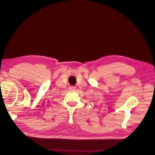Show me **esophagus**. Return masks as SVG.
Here are the masks:
<instances>
[{"label":"esophagus","instance_id":"obj_1","mask_svg":"<svg viewBox=\"0 0 155 155\" xmlns=\"http://www.w3.org/2000/svg\"><path fill=\"white\" fill-rule=\"evenodd\" d=\"M76 87H75V86H71L70 87H69V89H70V90H71V91H75V90H76Z\"/></svg>","mask_w":155,"mask_h":155}]
</instances>
